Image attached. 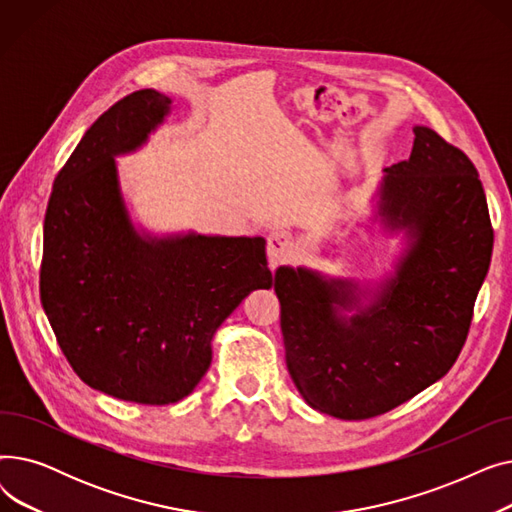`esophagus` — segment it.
Segmentation results:
<instances>
[{
	"label": "esophagus",
	"instance_id": "1",
	"mask_svg": "<svg viewBox=\"0 0 512 512\" xmlns=\"http://www.w3.org/2000/svg\"><path fill=\"white\" fill-rule=\"evenodd\" d=\"M292 251H294V238L288 230L278 228L267 234V261H270L272 270H276L280 263H284Z\"/></svg>",
	"mask_w": 512,
	"mask_h": 512
}]
</instances>
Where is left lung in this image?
<instances>
[{
	"label": "left lung",
	"instance_id": "obj_1",
	"mask_svg": "<svg viewBox=\"0 0 512 512\" xmlns=\"http://www.w3.org/2000/svg\"><path fill=\"white\" fill-rule=\"evenodd\" d=\"M413 132L411 157L386 168L378 203L407 249L373 303L361 305L367 290L355 280L276 270L290 378L309 407L346 421L388 413L444 378L490 270L494 230L475 166L436 130Z\"/></svg>",
	"mask_w": 512,
	"mask_h": 512
}]
</instances>
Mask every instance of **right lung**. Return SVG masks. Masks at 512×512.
Listing matches in <instances>:
<instances>
[{"instance_id": "add662e5", "label": "right lung", "mask_w": 512, "mask_h": 512, "mask_svg": "<svg viewBox=\"0 0 512 512\" xmlns=\"http://www.w3.org/2000/svg\"><path fill=\"white\" fill-rule=\"evenodd\" d=\"M153 89L101 114L60 170L43 224L41 305L87 386L139 405L191 394L222 321L272 288L261 236H151L134 228L116 155L137 151L170 114Z\"/></svg>"}]
</instances>
